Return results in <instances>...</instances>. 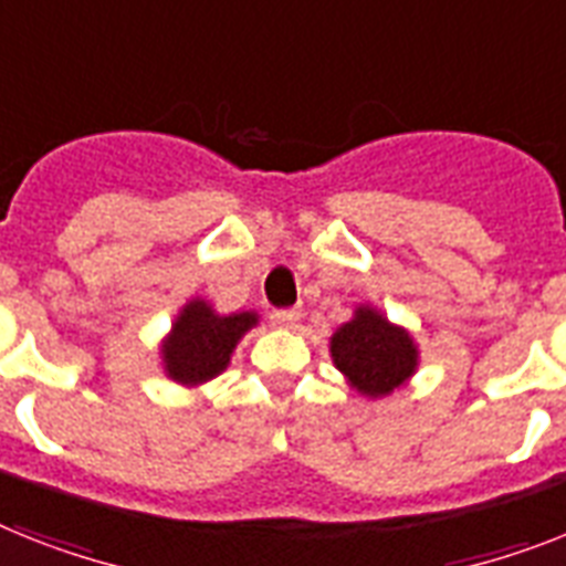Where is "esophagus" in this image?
<instances>
[{
  "mask_svg": "<svg viewBox=\"0 0 566 566\" xmlns=\"http://www.w3.org/2000/svg\"><path fill=\"white\" fill-rule=\"evenodd\" d=\"M297 317H301V312H297V310H274L272 312V324L274 326H294V324H297Z\"/></svg>",
  "mask_w": 566,
  "mask_h": 566,
  "instance_id": "1",
  "label": "esophagus"
}]
</instances>
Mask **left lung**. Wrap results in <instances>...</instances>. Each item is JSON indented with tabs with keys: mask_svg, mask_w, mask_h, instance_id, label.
Masks as SVG:
<instances>
[{
	"mask_svg": "<svg viewBox=\"0 0 566 566\" xmlns=\"http://www.w3.org/2000/svg\"><path fill=\"white\" fill-rule=\"evenodd\" d=\"M333 358L361 394L385 396L413 376L417 347L405 329L364 306L333 335Z\"/></svg>",
	"mask_w": 566,
	"mask_h": 566,
	"instance_id": "left-lung-1",
	"label": "left lung"
}]
</instances>
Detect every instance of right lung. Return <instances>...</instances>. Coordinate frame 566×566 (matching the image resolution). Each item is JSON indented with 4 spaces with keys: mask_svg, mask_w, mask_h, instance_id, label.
<instances>
[{
    "mask_svg": "<svg viewBox=\"0 0 566 566\" xmlns=\"http://www.w3.org/2000/svg\"><path fill=\"white\" fill-rule=\"evenodd\" d=\"M256 324L251 312L240 315H213L208 303L190 301L172 324V335L165 344V364L170 378L181 385H202L219 376L231 361L237 340Z\"/></svg>",
    "mask_w": 566,
    "mask_h": 566,
    "instance_id": "1",
    "label": "right lung"
}]
</instances>
